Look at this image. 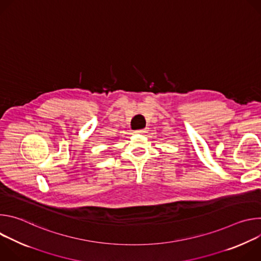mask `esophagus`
Listing matches in <instances>:
<instances>
[{"label": "esophagus", "instance_id": "esophagus-1", "mask_svg": "<svg viewBox=\"0 0 261 261\" xmlns=\"http://www.w3.org/2000/svg\"><path fill=\"white\" fill-rule=\"evenodd\" d=\"M146 131H147V128H144V129L136 130V131H135V133H137V134H144V133H146Z\"/></svg>", "mask_w": 261, "mask_h": 261}]
</instances>
